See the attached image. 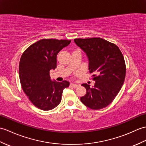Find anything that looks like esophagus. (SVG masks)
<instances>
[{"instance_id": "1", "label": "esophagus", "mask_w": 146, "mask_h": 146, "mask_svg": "<svg viewBox=\"0 0 146 146\" xmlns=\"http://www.w3.org/2000/svg\"><path fill=\"white\" fill-rule=\"evenodd\" d=\"M70 86L73 87V88H77L78 86V84H74V83H71L70 84Z\"/></svg>"}]
</instances>
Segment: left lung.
<instances>
[{"instance_id": "1", "label": "left lung", "mask_w": 146, "mask_h": 146, "mask_svg": "<svg viewBox=\"0 0 146 146\" xmlns=\"http://www.w3.org/2000/svg\"><path fill=\"white\" fill-rule=\"evenodd\" d=\"M89 58V72L93 73L94 86L82 84L86 94L81 101L93 110L106 108L113 102L124 83L126 67L123 53L114 43L101 38H75Z\"/></svg>"}]
</instances>
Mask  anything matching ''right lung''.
I'll list each match as a JSON object with an SVG mask.
<instances>
[{
    "instance_id": "right-lung-1",
    "label": "right lung",
    "mask_w": 146,
    "mask_h": 146,
    "mask_svg": "<svg viewBox=\"0 0 146 146\" xmlns=\"http://www.w3.org/2000/svg\"><path fill=\"white\" fill-rule=\"evenodd\" d=\"M71 40L42 39L29 46L20 58L19 78L23 92L32 103L43 111L53 110L62 101L70 83L52 81L50 71L56 68V55Z\"/></svg>"
}]
</instances>
